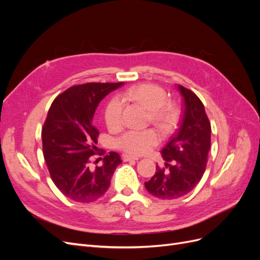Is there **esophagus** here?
I'll use <instances>...</instances> for the list:
<instances>
[{
	"mask_svg": "<svg viewBox=\"0 0 260 260\" xmlns=\"http://www.w3.org/2000/svg\"><path fill=\"white\" fill-rule=\"evenodd\" d=\"M139 158L138 157H133V156H130L128 154H123L122 155V160L123 161H130V160H138Z\"/></svg>",
	"mask_w": 260,
	"mask_h": 260,
	"instance_id": "obj_1",
	"label": "esophagus"
}]
</instances>
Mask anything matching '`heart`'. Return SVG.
I'll return each instance as SVG.
<instances>
[{
    "label": "heart",
    "mask_w": 260,
    "mask_h": 260,
    "mask_svg": "<svg viewBox=\"0 0 260 260\" xmlns=\"http://www.w3.org/2000/svg\"><path fill=\"white\" fill-rule=\"evenodd\" d=\"M122 96L130 99L145 106L151 111L153 122L164 131H170L176 121L174 108L168 103L167 93L156 84L142 83L133 85L122 93ZM104 119L107 127L118 129L122 123V104L118 96H113L104 108ZM160 135L156 129L127 130L115 140V146L131 155H142L160 142Z\"/></svg>",
    "instance_id": "heart-1"
}]
</instances>
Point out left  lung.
Segmentation results:
<instances>
[{
    "mask_svg": "<svg viewBox=\"0 0 260 260\" xmlns=\"http://www.w3.org/2000/svg\"><path fill=\"white\" fill-rule=\"evenodd\" d=\"M183 115L176 135L161 149L165 166L145 182L149 194L161 200L178 199L191 192L206 169L211 127L205 107L194 92L178 84Z\"/></svg>",
    "mask_w": 260,
    "mask_h": 260,
    "instance_id": "1",
    "label": "left lung"
}]
</instances>
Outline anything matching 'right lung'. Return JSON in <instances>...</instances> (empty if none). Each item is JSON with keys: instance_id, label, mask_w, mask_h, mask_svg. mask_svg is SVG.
<instances>
[{"instance_id": "right-lung-1", "label": "right lung", "mask_w": 260, "mask_h": 260, "mask_svg": "<svg viewBox=\"0 0 260 260\" xmlns=\"http://www.w3.org/2000/svg\"><path fill=\"white\" fill-rule=\"evenodd\" d=\"M123 82L70 86L53 101L42 129L44 159L54 184L66 198L90 203L103 196L121 158L109 152L95 156L99 130L92 124L100 102Z\"/></svg>"}]
</instances>
